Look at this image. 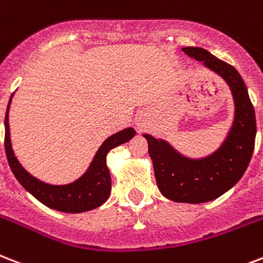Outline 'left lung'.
<instances>
[{
  "mask_svg": "<svg viewBox=\"0 0 263 263\" xmlns=\"http://www.w3.org/2000/svg\"><path fill=\"white\" fill-rule=\"evenodd\" d=\"M182 51L203 62L211 71L223 78L234 102V118L225 140L210 156L190 158L180 154L167 140L143 134L149 145L154 176L161 194L176 203L200 204L212 201L241 179L251 161L255 146L256 123L243 78L233 66L218 59L207 49L185 47Z\"/></svg>",
  "mask_w": 263,
  "mask_h": 263,
  "instance_id": "8db88e82",
  "label": "left lung"
}]
</instances>
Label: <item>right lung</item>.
Wrapping results in <instances>:
<instances>
[{
	"instance_id": "right-lung-1",
	"label": "right lung",
	"mask_w": 263,
	"mask_h": 263,
	"mask_svg": "<svg viewBox=\"0 0 263 263\" xmlns=\"http://www.w3.org/2000/svg\"><path fill=\"white\" fill-rule=\"evenodd\" d=\"M12 96L13 93L11 95L5 114V153L9 167L17 182L30 194H33L40 203L56 211L78 214L100 207L109 198L111 190V178L106 164V156L111 149L132 139L136 134L135 129L131 127L125 128L123 131H118L117 134L109 136L100 145L87 171L77 180L67 185H49L26 171L13 153L8 118Z\"/></svg>"
}]
</instances>
